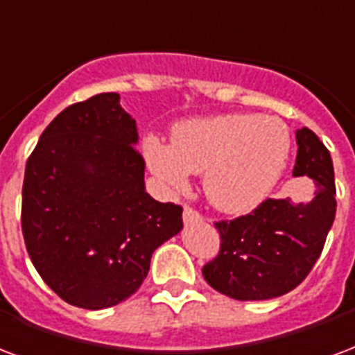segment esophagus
I'll return each mask as SVG.
<instances>
[{
  "label": "esophagus",
  "mask_w": 355,
  "mask_h": 355,
  "mask_svg": "<svg viewBox=\"0 0 355 355\" xmlns=\"http://www.w3.org/2000/svg\"><path fill=\"white\" fill-rule=\"evenodd\" d=\"M182 218H184L186 224H191V222H199L201 220V212L196 211L193 207H190V205H186L184 207V212H182Z\"/></svg>",
  "instance_id": "obj_1"
}]
</instances>
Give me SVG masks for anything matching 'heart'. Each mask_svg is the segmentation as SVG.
Segmentation results:
<instances>
[{
  "label": "heart",
  "mask_w": 355,
  "mask_h": 355,
  "mask_svg": "<svg viewBox=\"0 0 355 355\" xmlns=\"http://www.w3.org/2000/svg\"><path fill=\"white\" fill-rule=\"evenodd\" d=\"M291 139L278 118L230 112L178 124L171 146L144 141V156L159 180L182 190L188 173L205 175V193L231 214L252 211L277 186L288 164Z\"/></svg>",
  "instance_id": "obj_1"
}]
</instances>
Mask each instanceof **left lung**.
<instances>
[{
  "instance_id": "obj_1",
  "label": "left lung",
  "mask_w": 355,
  "mask_h": 355,
  "mask_svg": "<svg viewBox=\"0 0 355 355\" xmlns=\"http://www.w3.org/2000/svg\"><path fill=\"white\" fill-rule=\"evenodd\" d=\"M297 146L293 177L312 178L309 201L265 199L244 216L214 222L220 252L203 277L227 297H280L303 282L324 250L337 211L331 154L309 128L297 130Z\"/></svg>"
}]
</instances>
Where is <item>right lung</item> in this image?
Returning a JSON list of instances; mask_svg holds the SVG:
<instances>
[{"mask_svg": "<svg viewBox=\"0 0 355 355\" xmlns=\"http://www.w3.org/2000/svg\"><path fill=\"white\" fill-rule=\"evenodd\" d=\"M118 94L69 105L41 133L22 186V235L46 286L88 311L141 288L157 246L182 230V207L144 191L137 125Z\"/></svg>", "mask_w": 355, "mask_h": 355, "instance_id": "add662e5", "label": "right lung"}]
</instances>
